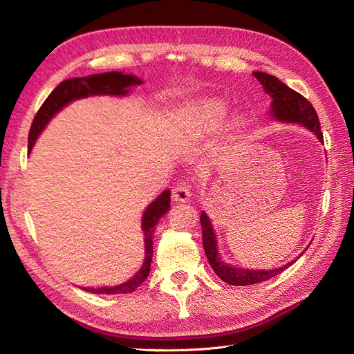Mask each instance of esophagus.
<instances>
[{"label": "esophagus", "instance_id": "obj_1", "mask_svg": "<svg viewBox=\"0 0 354 354\" xmlns=\"http://www.w3.org/2000/svg\"><path fill=\"white\" fill-rule=\"evenodd\" d=\"M192 196V192L187 183H180L173 189V201L176 202H187Z\"/></svg>", "mask_w": 354, "mask_h": 354}]
</instances>
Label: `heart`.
I'll return each mask as SVG.
<instances>
[{"label": "heart", "mask_w": 354, "mask_h": 354, "mask_svg": "<svg viewBox=\"0 0 354 354\" xmlns=\"http://www.w3.org/2000/svg\"><path fill=\"white\" fill-rule=\"evenodd\" d=\"M226 115H227V109L224 108L221 103L207 106V108L203 109L198 116V121H196L198 131L207 133V134L216 133L223 127L224 121H226ZM241 127H242L241 121H234L232 128L233 131H239Z\"/></svg>", "instance_id": "heart-1"}]
</instances>
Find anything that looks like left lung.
Instances as JSON below:
<instances>
[{
	"instance_id": "8db88e82",
	"label": "left lung",
	"mask_w": 354,
	"mask_h": 354,
	"mask_svg": "<svg viewBox=\"0 0 354 354\" xmlns=\"http://www.w3.org/2000/svg\"><path fill=\"white\" fill-rule=\"evenodd\" d=\"M252 75L263 85L264 91L270 95L272 103L269 108V113L274 121L301 125L307 128L310 133H313L320 143H324V134L320 131V122H319L317 113L307 99H304L299 93L289 88L288 85H285L281 80H277L270 73L255 71L252 72ZM201 224H202L203 251L207 254L208 263L220 279L229 285L243 286V285H254V283L269 281L272 277L282 273L285 269H288L289 266H292L295 260L299 259V255H303L304 251H307L306 248L297 257V259L291 260L281 267H276V269H269V270L243 269V267L226 263L220 257L217 234L214 232L212 223L205 211H202L201 214Z\"/></svg>"
}]
</instances>
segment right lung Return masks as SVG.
<instances>
[{
  "label": "right lung",
  "instance_id": "1",
  "mask_svg": "<svg viewBox=\"0 0 354 354\" xmlns=\"http://www.w3.org/2000/svg\"><path fill=\"white\" fill-rule=\"evenodd\" d=\"M143 84V81L131 73L124 72H104L94 73L82 78H72L60 82L57 87L51 91L47 100L42 103L39 111L37 112L34 122H32L28 140V152L30 153L32 147L38 140L39 134L44 131L47 124L55 118L63 108L75 100L87 99L91 95H116V97H124L128 95L133 87ZM169 189H165L152 203H149L142 217V230L145 234V261L140 269L130 279L118 283L113 286H99L90 288L84 286L81 289L91 294H128L134 292L149 276L151 272V263L153 255V232L159 218L165 216L169 211Z\"/></svg>",
  "mask_w": 354,
  "mask_h": 354
}]
</instances>
